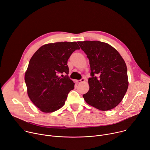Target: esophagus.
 Wrapping results in <instances>:
<instances>
[{
    "instance_id": "34e87169",
    "label": "esophagus",
    "mask_w": 150,
    "mask_h": 150,
    "mask_svg": "<svg viewBox=\"0 0 150 150\" xmlns=\"http://www.w3.org/2000/svg\"><path fill=\"white\" fill-rule=\"evenodd\" d=\"M84 81H85V79L83 78H81V79H79V80H76V82L77 83H82V82H84Z\"/></svg>"
}]
</instances>
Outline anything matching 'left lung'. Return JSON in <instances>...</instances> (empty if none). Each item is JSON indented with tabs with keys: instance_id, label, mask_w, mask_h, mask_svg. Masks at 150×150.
Instances as JSON below:
<instances>
[{
	"instance_id": "obj_1",
	"label": "left lung",
	"mask_w": 150,
	"mask_h": 150,
	"mask_svg": "<svg viewBox=\"0 0 150 150\" xmlns=\"http://www.w3.org/2000/svg\"><path fill=\"white\" fill-rule=\"evenodd\" d=\"M89 59L90 88L85 101L101 111L112 110L123 99L128 88L126 63L112 46L98 40L78 42Z\"/></svg>"
}]
</instances>
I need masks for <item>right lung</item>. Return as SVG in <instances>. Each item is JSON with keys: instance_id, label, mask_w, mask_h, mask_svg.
<instances>
[{"instance_id": "obj_1", "label": "right lung", "mask_w": 150, "mask_h": 150, "mask_svg": "<svg viewBox=\"0 0 150 150\" xmlns=\"http://www.w3.org/2000/svg\"><path fill=\"white\" fill-rule=\"evenodd\" d=\"M79 49L76 42L48 44L32 57L24 79L30 99L41 111L58 110L74 88V83L67 75V60L74 51Z\"/></svg>"}]
</instances>
